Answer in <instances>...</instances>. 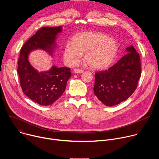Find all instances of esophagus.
<instances>
[{
    "instance_id": "obj_1",
    "label": "esophagus",
    "mask_w": 159,
    "mask_h": 159,
    "mask_svg": "<svg viewBox=\"0 0 159 159\" xmlns=\"http://www.w3.org/2000/svg\"><path fill=\"white\" fill-rule=\"evenodd\" d=\"M74 72L76 74H81V73H83L84 72V70H81V69H75L74 70Z\"/></svg>"
}]
</instances>
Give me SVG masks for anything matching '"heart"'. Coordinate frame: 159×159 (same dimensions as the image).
Instances as JSON below:
<instances>
[{"instance_id": "obj_1", "label": "heart", "mask_w": 159, "mask_h": 159, "mask_svg": "<svg viewBox=\"0 0 159 159\" xmlns=\"http://www.w3.org/2000/svg\"><path fill=\"white\" fill-rule=\"evenodd\" d=\"M115 40L106 34L93 31H84L74 35L70 44L64 50V58L71 65L77 64L82 54L85 63L95 70L106 69L115 60L118 53Z\"/></svg>"}]
</instances>
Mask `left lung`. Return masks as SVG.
Returning <instances> with one entry per match:
<instances>
[{"instance_id": "obj_1", "label": "left lung", "mask_w": 159, "mask_h": 159, "mask_svg": "<svg viewBox=\"0 0 159 159\" xmlns=\"http://www.w3.org/2000/svg\"><path fill=\"white\" fill-rule=\"evenodd\" d=\"M127 54L105 71L96 72L94 93L107 106L117 105L134 92L141 77L140 55L133 46L126 48Z\"/></svg>"}]
</instances>
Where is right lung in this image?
<instances>
[{"instance_id": "1", "label": "right lung", "mask_w": 159, "mask_h": 159, "mask_svg": "<svg viewBox=\"0 0 159 159\" xmlns=\"http://www.w3.org/2000/svg\"><path fill=\"white\" fill-rule=\"evenodd\" d=\"M61 31V26L43 27L20 49L17 68L20 87L26 96L41 106L52 104L61 96L72 75L70 69L53 66L48 71L38 72L30 64L28 55L37 49L52 55L56 47L55 39Z\"/></svg>"}]
</instances>
